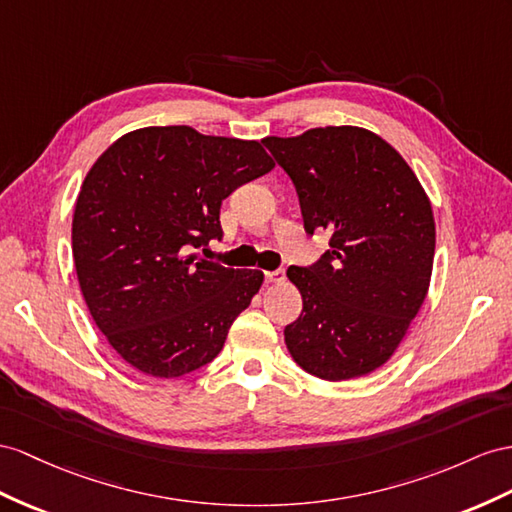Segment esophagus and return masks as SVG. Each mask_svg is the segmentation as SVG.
Segmentation results:
<instances>
[{"mask_svg": "<svg viewBox=\"0 0 512 512\" xmlns=\"http://www.w3.org/2000/svg\"><path fill=\"white\" fill-rule=\"evenodd\" d=\"M283 279H285V270H283V268L266 272V281H268V283H281Z\"/></svg>", "mask_w": 512, "mask_h": 512, "instance_id": "1", "label": "esophagus"}]
</instances>
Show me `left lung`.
<instances>
[{"label": "left lung", "instance_id": "obj_1", "mask_svg": "<svg viewBox=\"0 0 512 512\" xmlns=\"http://www.w3.org/2000/svg\"><path fill=\"white\" fill-rule=\"evenodd\" d=\"M264 144L292 177L305 229L331 251L287 268L303 313L285 344L305 372L348 381L385 365L422 307L435 259V216L404 157L374 131L316 127Z\"/></svg>", "mask_w": 512, "mask_h": 512}]
</instances>
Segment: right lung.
Masks as SVG:
<instances>
[{
	"instance_id": "add662e5",
	"label": "right lung",
	"mask_w": 512,
	"mask_h": 512,
	"mask_svg": "<svg viewBox=\"0 0 512 512\" xmlns=\"http://www.w3.org/2000/svg\"><path fill=\"white\" fill-rule=\"evenodd\" d=\"M272 168L261 142L188 125L134 129L97 157L77 194L73 261L97 329L131 368L177 378L225 346L264 272L192 251L220 240L222 201Z\"/></svg>"
}]
</instances>
